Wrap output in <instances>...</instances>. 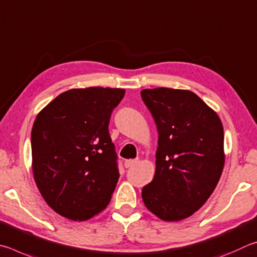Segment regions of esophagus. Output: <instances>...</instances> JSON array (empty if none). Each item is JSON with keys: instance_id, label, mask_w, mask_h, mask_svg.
<instances>
[{"instance_id": "obj_1", "label": "esophagus", "mask_w": 257, "mask_h": 257, "mask_svg": "<svg viewBox=\"0 0 257 257\" xmlns=\"http://www.w3.org/2000/svg\"><path fill=\"white\" fill-rule=\"evenodd\" d=\"M138 163V159H130V160H126L124 163L125 168H130V167H133L134 165H137Z\"/></svg>"}]
</instances>
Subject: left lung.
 Masks as SVG:
<instances>
[{
    "instance_id": "1",
    "label": "left lung",
    "mask_w": 257,
    "mask_h": 257,
    "mask_svg": "<svg viewBox=\"0 0 257 257\" xmlns=\"http://www.w3.org/2000/svg\"><path fill=\"white\" fill-rule=\"evenodd\" d=\"M141 96L159 134L156 173L142 200L159 219L181 221L200 210L221 177V119L190 90L143 89Z\"/></svg>"
}]
</instances>
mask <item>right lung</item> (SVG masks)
<instances>
[{
  "mask_svg": "<svg viewBox=\"0 0 257 257\" xmlns=\"http://www.w3.org/2000/svg\"><path fill=\"white\" fill-rule=\"evenodd\" d=\"M124 89H71L38 112L31 130V168L46 203L85 221L109 204L119 174L108 132Z\"/></svg>",
  "mask_w": 257,
  "mask_h": 257,
  "instance_id": "add662e5",
  "label": "right lung"
}]
</instances>
